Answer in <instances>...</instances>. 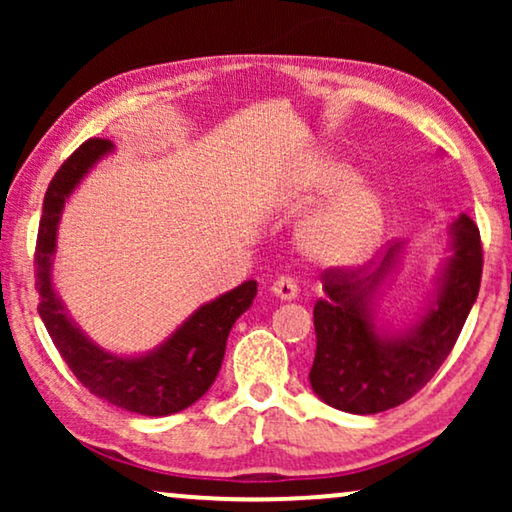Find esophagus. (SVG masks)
<instances>
[{
    "label": "esophagus",
    "instance_id": "1",
    "mask_svg": "<svg viewBox=\"0 0 512 512\" xmlns=\"http://www.w3.org/2000/svg\"><path fill=\"white\" fill-rule=\"evenodd\" d=\"M272 293H275V296L282 298V300H293V298L298 296V284H296V279L286 277V275L277 277L275 282H272Z\"/></svg>",
    "mask_w": 512,
    "mask_h": 512
}]
</instances>
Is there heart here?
Listing matches in <instances>:
<instances>
[{
  "label": "heart",
  "mask_w": 512,
  "mask_h": 512,
  "mask_svg": "<svg viewBox=\"0 0 512 512\" xmlns=\"http://www.w3.org/2000/svg\"><path fill=\"white\" fill-rule=\"evenodd\" d=\"M356 172L347 165L321 160L305 184V200L319 202L342 193L317 219L307 223L303 244L314 258L326 263H354L373 249L382 230L380 198L368 188H352Z\"/></svg>",
  "instance_id": "1"
}]
</instances>
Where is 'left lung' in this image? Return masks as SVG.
<instances>
[{
  "mask_svg": "<svg viewBox=\"0 0 512 512\" xmlns=\"http://www.w3.org/2000/svg\"><path fill=\"white\" fill-rule=\"evenodd\" d=\"M454 254L447 263L436 305L412 331L380 335L368 303L384 275L394 268L398 244L373 272L328 268L319 275L326 298L314 305L317 354L310 370L321 401L354 415H375L410 401L422 391L452 352L482 279L480 230L461 214L452 226Z\"/></svg>",
  "mask_w": 512,
  "mask_h": 512,
  "instance_id": "8db88e82",
  "label": "left lung"
}]
</instances>
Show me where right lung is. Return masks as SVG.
Returning <instances> with one entry per match:
<instances>
[{
    "mask_svg": "<svg viewBox=\"0 0 512 512\" xmlns=\"http://www.w3.org/2000/svg\"><path fill=\"white\" fill-rule=\"evenodd\" d=\"M107 151H111L109 139H88L60 165L48 184L37 233V251H34L37 289L41 296L39 317L69 370L90 394L139 415H172L193 405L212 387L226 354L230 328L242 312L249 310L256 296V282L249 279L212 303L202 305L167 338L165 345L139 359H123L95 347L67 319L55 296L51 256L67 195Z\"/></svg>",
    "mask_w": 512,
    "mask_h": 512,
    "instance_id": "add662e5",
    "label": "right lung"
}]
</instances>
